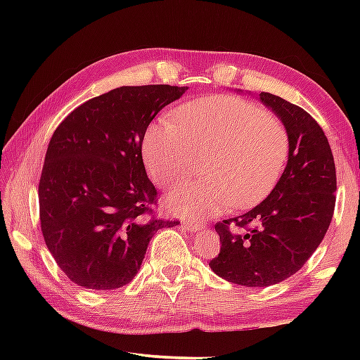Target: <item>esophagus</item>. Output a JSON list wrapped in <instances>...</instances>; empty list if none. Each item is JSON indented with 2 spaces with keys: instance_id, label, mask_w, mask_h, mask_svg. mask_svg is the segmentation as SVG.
I'll return each mask as SVG.
<instances>
[{
  "instance_id": "1",
  "label": "esophagus",
  "mask_w": 360,
  "mask_h": 360,
  "mask_svg": "<svg viewBox=\"0 0 360 360\" xmlns=\"http://www.w3.org/2000/svg\"><path fill=\"white\" fill-rule=\"evenodd\" d=\"M182 225H184V227L191 231H198L200 229H202V222H195V221H184L182 222Z\"/></svg>"
}]
</instances>
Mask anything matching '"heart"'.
Listing matches in <instances>:
<instances>
[{
  "instance_id": "heart-1",
  "label": "heart",
  "mask_w": 360,
  "mask_h": 360,
  "mask_svg": "<svg viewBox=\"0 0 360 360\" xmlns=\"http://www.w3.org/2000/svg\"><path fill=\"white\" fill-rule=\"evenodd\" d=\"M176 122H152L143 158L157 186L169 188L206 160L205 181L186 182L165 203L176 214L216 216L251 208L276 187L289 155V135L278 119L251 101L212 95L179 106Z\"/></svg>"
}]
</instances>
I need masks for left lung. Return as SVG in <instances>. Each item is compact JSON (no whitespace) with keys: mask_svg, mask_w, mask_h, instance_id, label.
<instances>
[{"mask_svg":"<svg viewBox=\"0 0 360 360\" xmlns=\"http://www.w3.org/2000/svg\"><path fill=\"white\" fill-rule=\"evenodd\" d=\"M259 96L288 130V165L264 202L216 225L222 246L210 262L217 276L246 288L278 284L307 264L327 233L337 192L332 149L318 122L281 96ZM230 223L253 229L231 234Z\"/></svg>","mask_w":360,"mask_h":360,"instance_id":"1","label":"left lung"}]
</instances>
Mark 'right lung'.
I'll use <instances>...</instances> for the list:
<instances>
[{
	"instance_id": "right-lung-1",
	"label": "right lung",
	"mask_w": 360,
	"mask_h": 360,
	"mask_svg": "<svg viewBox=\"0 0 360 360\" xmlns=\"http://www.w3.org/2000/svg\"><path fill=\"white\" fill-rule=\"evenodd\" d=\"M187 89H114L76 108L53 131L39 181L41 230L72 283L95 290L129 284L157 230L178 224L148 217L157 191L141 146L152 119Z\"/></svg>"
}]
</instances>
